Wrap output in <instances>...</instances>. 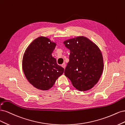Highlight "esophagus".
<instances>
[{
  "label": "esophagus",
  "instance_id": "1",
  "mask_svg": "<svg viewBox=\"0 0 125 125\" xmlns=\"http://www.w3.org/2000/svg\"><path fill=\"white\" fill-rule=\"evenodd\" d=\"M62 67H63L64 68H65V66H66V65H65V63H63L62 65H61Z\"/></svg>",
  "mask_w": 125,
  "mask_h": 125
}]
</instances>
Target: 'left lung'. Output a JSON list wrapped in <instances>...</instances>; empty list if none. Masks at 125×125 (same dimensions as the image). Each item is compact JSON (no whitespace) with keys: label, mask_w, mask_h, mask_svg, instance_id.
I'll return each instance as SVG.
<instances>
[{"label":"left lung","mask_w":125,"mask_h":125,"mask_svg":"<svg viewBox=\"0 0 125 125\" xmlns=\"http://www.w3.org/2000/svg\"><path fill=\"white\" fill-rule=\"evenodd\" d=\"M63 43L70 50L64 75L76 89L90 90L98 82L103 73L101 51L95 43L84 36L67 39Z\"/></svg>","instance_id":"left-lung-1"}]
</instances>
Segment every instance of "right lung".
<instances>
[{"mask_svg":"<svg viewBox=\"0 0 125 125\" xmlns=\"http://www.w3.org/2000/svg\"><path fill=\"white\" fill-rule=\"evenodd\" d=\"M56 42L46 37L35 39L24 53L22 69L26 79L34 87L48 90L64 72V68L57 63L52 55Z\"/></svg>","mask_w":125,"mask_h":125,"instance_id":"obj_1","label":"right lung"}]
</instances>
